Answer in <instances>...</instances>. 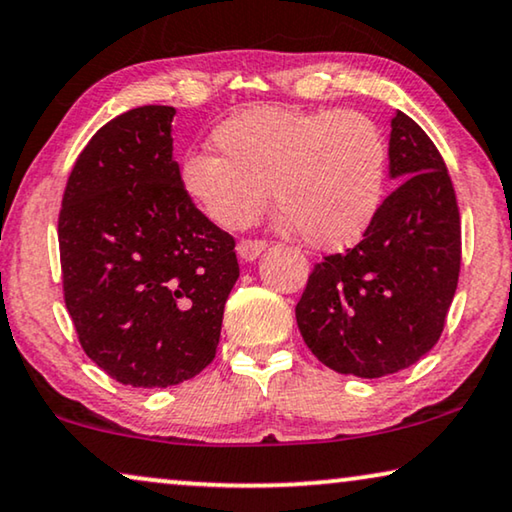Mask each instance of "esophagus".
<instances>
[{
	"instance_id": "34e87169",
	"label": "esophagus",
	"mask_w": 512,
	"mask_h": 512,
	"mask_svg": "<svg viewBox=\"0 0 512 512\" xmlns=\"http://www.w3.org/2000/svg\"><path fill=\"white\" fill-rule=\"evenodd\" d=\"M265 247H268L265 240H240L238 254L240 258H244V261H256V258L265 251Z\"/></svg>"
}]
</instances>
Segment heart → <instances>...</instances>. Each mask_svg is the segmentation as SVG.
Returning <instances> with one entry per match:
<instances>
[{"instance_id":"obj_1","label":"heart","mask_w":512,"mask_h":512,"mask_svg":"<svg viewBox=\"0 0 512 512\" xmlns=\"http://www.w3.org/2000/svg\"><path fill=\"white\" fill-rule=\"evenodd\" d=\"M219 152L184 154L180 180L207 217L242 228L261 217L274 191L281 221L309 247H353L379 217L388 143L358 110L251 106L212 131Z\"/></svg>"}]
</instances>
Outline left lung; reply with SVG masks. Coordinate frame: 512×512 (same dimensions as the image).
<instances>
[{
    "label": "left lung",
    "mask_w": 512,
    "mask_h": 512,
    "mask_svg": "<svg viewBox=\"0 0 512 512\" xmlns=\"http://www.w3.org/2000/svg\"><path fill=\"white\" fill-rule=\"evenodd\" d=\"M399 187L346 254L314 265L295 307L300 335L325 367L379 379L439 342L462 263L455 187L436 145L409 115L390 122Z\"/></svg>",
    "instance_id": "obj_1"
}]
</instances>
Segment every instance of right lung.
I'll use <instances>...</instances> for the list:
<instances>
[{"label":"right lung","instance_id":"obj_1","mask_svg":"<svg viewBox=\"0 0 512 512\" xmlns=\"http://www.w3.org/2000/svg\"><path fill=\"white\" fill-rule=\"evenodd\" d=\"M173 115L140 106L103 124L76 159L57 221L78 342L131 388H168L210 365L240 277L233 235L182 187Z\"/></svg>","mask_w":512,"mask_h":512}]
</instances>
